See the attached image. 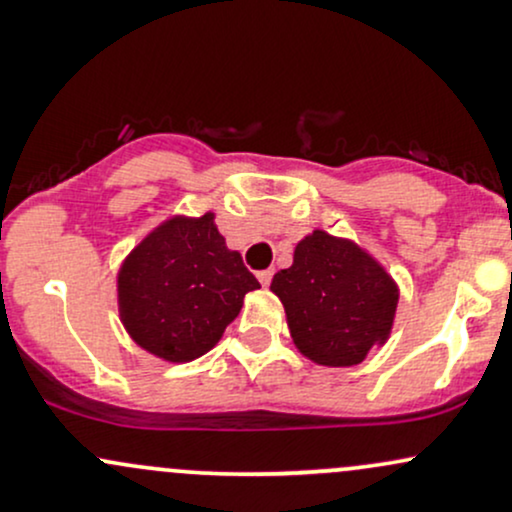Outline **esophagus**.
<instances>
[{
    "instance_id": "esophagus-1",
    "label": "esophagus",
    "mask_w": 512,
    "mask_h": 512,
    "mask_svg": "<svg viewBox=\"0 0 512 512\" xmlns=\"http://www.w3.org/2000/svg\"><path fill=\"white\" fill-rule=\"evenodd\" d=\"M272 276H274V269H262V272H257V279H260L262 286H269Z\"/></svg>"
}]
</instances>
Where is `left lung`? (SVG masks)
I'll return each instance as SVG.
<instances>
[{"mask_svg":"<svg viewBox=\"0 0 512 512\" xmlns=\"http://www.w3.org/2000/svg\"><path fill=\"white\" fill-rule=\"evenodd\" d=\"M293 342L320 366H356L385 342L397 310V286L373 257L349 240L315 231L296 245L293 264L274 274Z\"/></svg>","mask_w":512,"mask_h":512,"instance_id":"8db88e82","label":"left lung"}]
</instances>
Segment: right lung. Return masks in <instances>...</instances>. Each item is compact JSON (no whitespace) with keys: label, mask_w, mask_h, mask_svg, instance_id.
I'll list each match as a JSON object with an SVG mask.
<instances>
[{"label":"right lung","mask_w":512,"mask_h":512,"mask_svg":"<svg viewBox=\"0 0 512 512\" xmlns=\"http://www.w3.org/2000/svg\"><path fill=\"white\" fill-rule=\"evenodd\" d=\"M260 281L226 248L214 214L170 219L122 264L117 293L127 332L173 363L199 358L236 320Z\"/></svg>","instance_id":"obj_1"}]
</instances>
